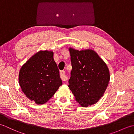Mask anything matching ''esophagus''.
<instances>
[{
  "mask_svg": "<svg viewBox=\"0 0 134 134\" xmlns=\"http://www.w3.org/2000/svg\"><path fill=\"white\" fill-rule=\"evenodd\" d=\"M60 78L62 79V81H65L67 80V76L66 74H65V71H60Z\"/></svg>",
  "mask_w": 134,
  "mask_h": 134,
  "instance_id": "34e87169",
  "label": "esophagus"
}]
</instances>
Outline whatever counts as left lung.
<instances>
[{
	"label": "left lung",
	"instance_id": "obj_1",
	"mask_svg": "<svg viewBox=\"0 0 134 134\" xmlns=\"http://www.w3.org/2000/svg\"><path fill=\"white\" fill-rule=\"evenodd\" d=\"M72 71L69 87L82 107L95 104L103 96L110 80L107 64L96 51L69 47Z\"/></svg>",
	"mask_w": 134,
	"mask_h": 134
}]
</instances>
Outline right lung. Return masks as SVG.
<instances>
[{
    "mask_svg": "<svg viewBox=\"0 0 134 134\" xmlns=\"http://www.w3.org/2000/svg\"><path fill=\"white\" fill-rule=\"evenodd\" d=\"M53 52L40 50L22 65L19 85L27 98L37 105L46 103L62 85Z\"/></svg>",
    "mask_w": 134,
    "mask_h": 134,
    "instance_id": "1",
    "label": "right lung"
}]
</instances>
